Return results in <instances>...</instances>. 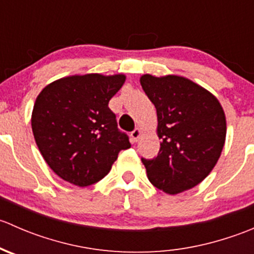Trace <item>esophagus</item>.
Returning a JSON list of instances; mask_svg holds the SVG:
<instances>
[{"mask_svg": "<svg viewBox=\"0 0 254 254\" xmlns=\"http://www.w3.org/2000/svg\"><path fill=\"white\" fill-rule=\"evenodd\" d=\"M140 135H141V130L140 129H135L134 131H131V140L132 142H136L137 139L140 137Z\"/></svg>", "mask_w": 254, "mask_h": 254, "instance_id": "esophagus-1", "label": "esophagus"}]
</instances>
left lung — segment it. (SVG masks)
Listing matches in <instances>:
<instances>
[{"label":"left lung","mask_w":254,"mask_h":254,"mask_svg":"<svg viewBox=\"0 0 254 254\" xmlns=\"http://www.w3.org/2000/svg\"><path fill=\"white\" fill-rule=\"evenodd\" d=\"M142 89L157 111L158 155L141 158L160 190L178 194L200 183L216 165L226 137L221 104L210 92L181 76L143 75Z\"/></svg>","instance_id":"8db88e82"}]
</instances>
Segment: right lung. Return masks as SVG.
Returning a JSON list of instances; mask_svg holds the SVG:
<instances>
[{"label": "right lung", "instance_id": "add662e5", "mask_svg": "<svg viewBox=\"0 0 254 254\" xmlns=\"http://www.w3.org/2000/svg\"><path fill=\"white\" fill-rule=\"evenodd\" d=\"M124 75L88 73L48 84L35 101L32 129L49 167L64 181L88 187L104 178L129 136L118 129L109 101Z\"/></svg>", "mask_w": 254, "mask_h": 254}]
</instances>
